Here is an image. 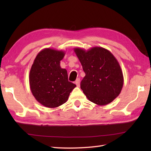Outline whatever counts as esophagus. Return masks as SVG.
<instances>
[{"label": "esophagus", "mask_w": 151, "mask_h": 151, "mask_svg": "<svg viewBox=\"0 0 151 151\" xmlns=\"http://www.w3.org/2000/svg\"><path fill=\"white\" fill-rule=\"evenodd\" d=\"M80 82H81V79H80L79 78L76 80L75 84L76 85V86H78V87H79V86H80Z\"/></svg>", "instance_id": "1"}]
</instances>
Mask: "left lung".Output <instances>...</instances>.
I'll return each mask as SVG.
<instances>
[{"instance_id": "obj_1", "label": "left lung", "mask_w": 151, "mask_h": 151, "mask_svg": "<svg viewBox=\"0 0 151 151\" xmlns=\"http://www.w3.org/2000/svg\"><path fill=\"white\" fill-rule=\"evenodd\" d=\"M86 76L81 88L88 100L104 106L110 103L120 94L124 78L117 59L108 50L95 47L88 50L74 49Z\"/></svg>"}]
</instances>
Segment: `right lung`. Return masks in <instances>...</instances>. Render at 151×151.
<instances>
[{
  "label": "right lung",
  "mask_w": 151,
  "mask_h": 151,
  "mask_svg": "<svg viewBox=\"0 0 151 151\" xmlns=\"http://www.w3.org/2000/svg\"><path fill=\"white\" fill-rule=\"evenodd\" d=\"M65 52L54 49H44L37 54L29 75L30 88L41 104L54 108L66 102L76 87L68 81L67 71L60 67Z\"/></svg>",
  "instance_id": "obj_1"
}]
</instances>
